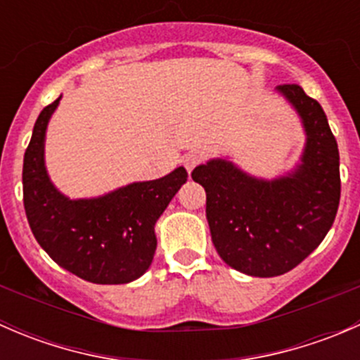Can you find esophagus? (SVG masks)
<instances>
[{
	"label": "esophagus",
	"instance_id": "34e87169",
	"mask_svg": "<svg viewBox=\"0 0 360 360\" xmlns=\"http://www.w3.org/2000/svg\"><path fill=\"white\" fill-rule=\"evenodd\" d=\"M202 160H203V155L202 153H198V151H190V153L184 155L183 165L186 167L188 172H191V170H193L195 167H197L198 163L202 162Z\"/></svg>",
	"mask_w": 360,
	"mask_h": 360
}]
</instances>
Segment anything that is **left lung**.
I'll return each mask as SVG.
<instances>
[{
	"mask_svg": "<svg viewBox=\"0 0 360 360\" xmlns=\"http://www.w3.org/2000/svg\"><path fill=\"white\" fill-rule=\"evenodd\" d=\"M307 132L296 170L277 179L249 176L228 160L191 172L207 193V221L221 259L252 277L288 274L319 248L340 205V153L328 116L300 85H278Z\"/></svg>",
	"mask_w": 360,
	"mask_h": 360,
	"instance_id": "obj_1",
	"label": "left lung"
}]
</instances>
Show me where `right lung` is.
Returning <instances> with one entry per match:
<instances>
[{
    "instance_id": "right-lung-1",
    "label": "right lung",
    "mask_w": 360,
    "mask_h": 360,
    "mask_svg": "<svg viewBox=\"0 0 360 360\" xmlns=\"http://www.w3.org/2000/svg\"><path fill=\"white\" fill-rule=\"evenodd\" d=\"M60 97L43 108L24 155V209L32 235L64 270L94 284H127L150 268L155 223L186 183L177 167L155 181L132 183L104 197L71 200L45 169V132Z\"/></svg>"
}]
</instances>
